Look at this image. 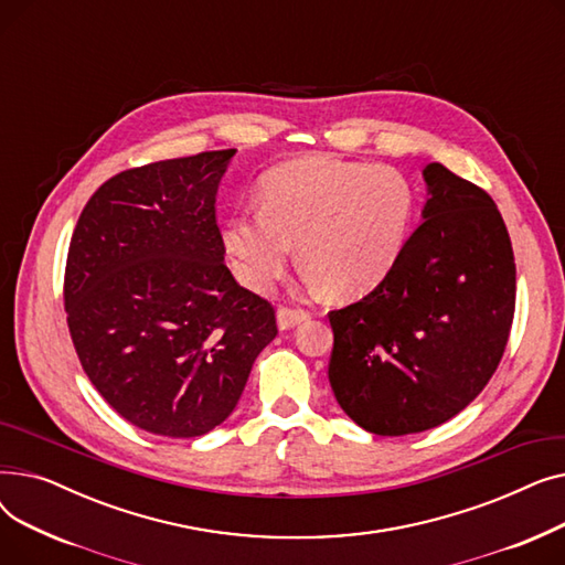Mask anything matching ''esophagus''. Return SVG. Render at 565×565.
<instances>
[{"mask_svg": "<svg viewBox=\"0 0 565 565\" xmlns=\"http://www.w3.org/2000/svg\"><path fill=\"white\" fill-rule=\"evenodd\" d=\"M311 316H309V311H305V309H288V307H281L279 311H277V324H279V330H292V328H298V324H302V322H307Z\"/></svg>", "mask_w": 565, "mask_h": 565, "instance_id": "34e87169", "label": "esophagus"}]
</instances>
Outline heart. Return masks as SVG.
Returning a JSON list of instances; mask_svg holds the SVG:
<instances>
[{
    "mask_svg": "<svg viewBox=\"0 0 565 565\" xmlns=\"http://www.w3.org/2000/svg\"><path fill=\"white\" fill-rule=\"evenodd\" d=\"M412 211V188L394 167L305 156L260 178L258 213L226 217L222 243L237 279L256 292L284 277L298 245L311 286L348 300L392 273Z\"/></svg>",
    "mask_w": 565,
    "mask_h": 565,
    "instance_id": "1",
    "label": "heart"
}]
</instances>
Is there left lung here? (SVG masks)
Masks as SVG:
<instances>
[{
  "instance_id": "obj_1",
  "label": "left lung",
  "mask_w": 565,
  "mask_h": 565,
  "mask_svg": "<svg viewBox=\"0 0 565 565\" xmlns=\"http://www.w3.org/2000/svg\"><path fill=\"white\" fill-rule=\"evenodd\" d=\"M428 201L392 273L330 313L332 392L375 435L449 422L497 371L515 311L511 237L488 192L439 162Z\"/></svg>"
}]
</instances>
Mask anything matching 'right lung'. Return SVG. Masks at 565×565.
Returning a JSON list of instances; mask_svg holds the SVG:
<instances>
[{
	"label": "right lung",
	"instance_id": "right-lung-1",
	"mask_svg": "<svg viewBox=\"0 0 565 565\" xmlns=\"http://www.w3.org/2000/svg\"><path fill=\"white\" fill-rule=\"evenodd\" d=\"M235 148L109 178L77 220L64 279L84 373L132 426L199 437L277 337L273 305L224 265L215 196Z\"/></svg>",
	"mask_w": 565,
	"mask_h": 565
}]
</instances>
